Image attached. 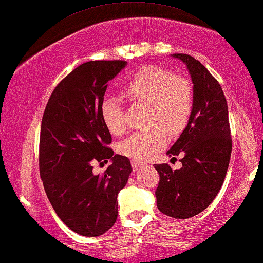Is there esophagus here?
<instances>
[{
  "label": "esophagus",
  "mask_w": 263,
  "mask_h": 263,
  "mask_svg": "<svg viewBox=\"0 0 263 263\" xmlns=\"http://www.w3.org/2000/svg\"><path fill=\"white\" fill-rule=\"evenodd\" d=\"M142 165H143V162H140V161H138V160H132V166H133V170H134V171L140 168V167Z\"/></svg>",
  "instance_id": "obj_1"
}]
</instances>
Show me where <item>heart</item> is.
I'll return each mask as SVG.
<instances>
[{
	"mask_svg": "<svg viewBox=\"0 0 263 263\" xmlns=\"http://www.w3.org/2000/svg\"><path fill=\"white\" fill-rule=\"evenodd\" d=\"M122 92L134 103L148 105L149 129L128 136L119 144L125 157L148 160L167 144V133L177 135L186 128L193 108V90L189 79L173 76L162 67L147 65L135 72L123 86ZM103 123L111 134L124 130L123 111L119 102L104 100L101 105Z\"/></svg>",
	"mask_w": 263,
	"mask_h": 263,
	"instance_id": "1",
	"label": "heart"
}]
</instances>
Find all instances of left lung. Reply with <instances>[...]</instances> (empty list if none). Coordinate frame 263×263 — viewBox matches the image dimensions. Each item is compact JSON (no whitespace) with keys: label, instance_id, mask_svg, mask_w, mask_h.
<instances>
[{"label":"left lung","instance_id":"8db88e82","mask_svg":"<svg viewBox=\"0 0 263 263\" xmlns=\"http://www.w3.org/2000/svg\"><path fill=\"white\" fill-rule=\"evenodd\" d=\"M185 64L193 83V108L189 123L167 152L182 167L154 165L160 180L155 191L162 214L186 219L204 211L222 187L229 167L233 140L222 87L203 64L182 53L172 54Z\"/></svg>","mask_w":263,"mask_h":263}]
</instances>
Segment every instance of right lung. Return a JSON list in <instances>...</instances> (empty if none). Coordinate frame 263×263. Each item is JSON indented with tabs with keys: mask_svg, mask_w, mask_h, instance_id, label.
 Masks as SVG:
<instances>
[{
	"mask_svg": "<svg viewBox=\"0 0 263 263\" xmlns=\"http://www.w3.org/2000/svg\"><path fill=\"white\" fill-rule=\"evenodd\" d=\"M124 60H93L76 67L49 97L41 121L39 167L49 203L72 231L86 237L106 233L117 219V195L132 165L114 154L111 135L101 116L108 82ZM112 160L103 175L92 163Z\"/></svg>",
	"mask_w": 263,
	"mask_h": 263,
	"instance_id": "add662e5",
	"label": "right lung"
}]
</instances>
